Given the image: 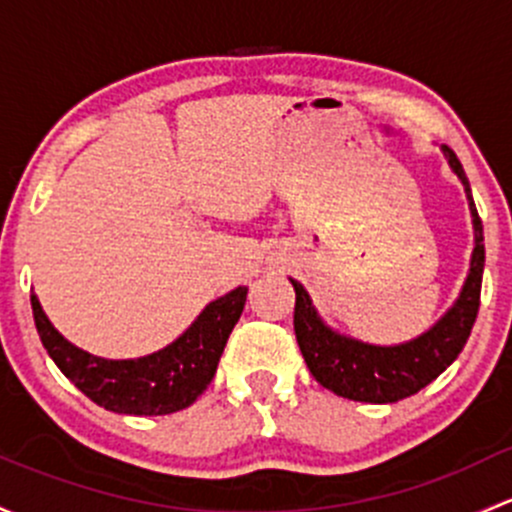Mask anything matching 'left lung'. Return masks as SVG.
<instances>
[{
  "mask_svg": "<svg viewBox=\"0 0 512 512\" xmlns=\"http://www.w3.org/2000/svg\"><path fill=\"white\" fill-rule=\"evenodd\" d=\"M444 154L469 196L476 247H473L471 272L461 289V297L437 326L402 346H368V343L338 336L324 326V321L316 316V309L311 306L306 289L292 279L294 292H297L294 333H297L301 355H304L306 368L311 370L316 383L336 395L358 402H375V405L405 400L427 387L432 380H437L469 341L478 306H481V279L483 262H486L483 223L478 218L469 179H466L459 157L449 147H444Z\"/></svg>",
  "mask_w": 512,
  "mask_h": 512,
  "instance_id": "left-lung-1",
  "label": "left lung"
}]
</instances>
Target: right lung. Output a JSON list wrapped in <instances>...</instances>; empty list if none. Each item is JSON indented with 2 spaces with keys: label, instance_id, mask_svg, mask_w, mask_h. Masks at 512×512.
<instances>
[{
  "label": "right lung",
  "instance_id": "1",
  "mask_svg": "<svg viewBox=\"0 0 512 512\" xmlns=\"http://www.w3.org/2000/svg\"><path fill=\"white\" fill-rule=\"evenodd\" d=\"M247 287L211 301L191 328L164 351L137 360H105L68 343L31 294L43 348L71 383L95 405L117 414H171L193 405L211 385L218 360L238 324Z\"/></svg>",
  "mask_w": 512,
  "mask_h": 512
}]
</instances>
